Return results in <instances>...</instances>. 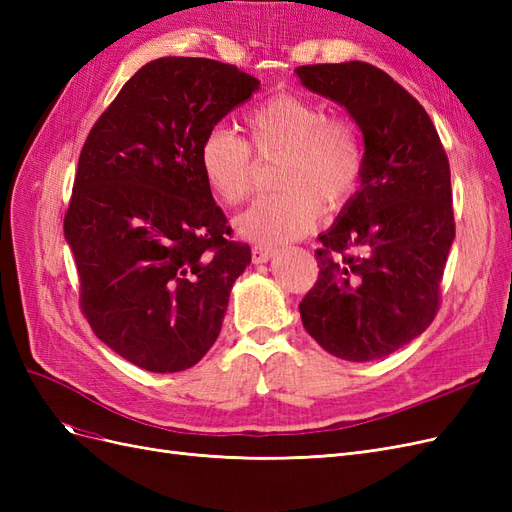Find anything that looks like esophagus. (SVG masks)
Listing matches in <instances>:
<instances>
[{
	"mask_svg": "<svg viewBox=\"0 0 512 512\" xmlns=\"http://www.w3.org/2000/svg\"><path fill=\"white\" fill-rule=\"evenodd\" d=\"M277 254V247L275 245H262V243H258V245H254L252 247V260L256 262H269L273 256Z\"/></svg>",
	"mask_w": 512,
	"mask_h": 512,
	"instance_id": "1",
	"label": "esophagus"
}]
</instances>
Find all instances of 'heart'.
Masks as SVG:
<instances>
[{
	"mask_svg": "<svg viewBox=\"0 0 512 512\" xmlns=\"http://www.w3.org/2000/svg\"><path fill=\"white\" fill-rule=\"evenodd\" d=\"M247 141L228 128H213L198 147V166L209 190L228 205L252 194L258 164L280 156L277 192L258 198L235 226L239 235L273 245L312 230L324 211L344 209L365 170L363 136L350 117L327 115L324 106L299 94H275L243 117Z\"/></svg>",
	"mask_w": 512,
	"mask_h": 512,
	"instance_id": "b5f03b06",
	"label": "heart"
}]
</instances>
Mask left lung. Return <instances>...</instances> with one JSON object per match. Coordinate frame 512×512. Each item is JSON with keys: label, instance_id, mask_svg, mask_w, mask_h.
<instances>
[{"label": "left lung", "instance_id": "obj_1", "mask_svg": "<svg viewBox=\"0 0 512 512\" xmlns=\"http://www.w3.org/2000/svg\"><path fill=\"white\" fill-rule=\"evenodd\" d=\"M348 108L365 138L361 190L320 235L318 280L299 303L303 327L344 361H374L436 318L455 239L451 168L425 108L365 61L294 70Z\"/></svg>", "mask_w": 512, "mask_h": 512}]
</instances>
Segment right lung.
<instances>
[{
  "instance_id": "1",
  "label": "right lung",
  "mask_w": 512,
  "mask_h": 512,
  "mask_svg": "<svg viewBox=\"0 0 512 512\" xmlns=\"http://www.w3.org/2000/svg\"><path fill=\"white\" fill-rule=\"evenodd\" d=\"M258 85L222 61L160 57L121 87L81 149L64 218L81 312L141 369L173 374L203 359L250 265L198 147Z\"/></svg>"
}]
</instances>
